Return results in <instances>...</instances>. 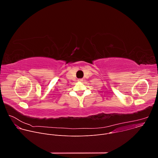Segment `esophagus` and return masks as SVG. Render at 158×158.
<instances>
[{"label": "esophagus", "instance_id": "34e87169", "mask_svg": "<svg viewBox=\"0 0 158 158\" xmlns=\"http://www.w3.org/2000/svg\"><path fill=\"white\" fill-rule=\"evenodd\" d=\"M82 81H83V80H82V79H79L78 80V81H79V82H82Z\"/></svg>", "mask_w": 158, "mask_h": 158}]
</instances>
